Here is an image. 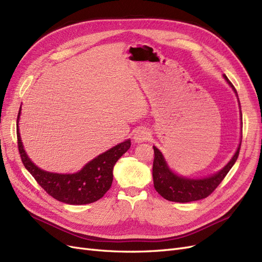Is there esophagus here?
Masks as SVG:
<instances>
[{"instance_id": "esophagus-1", "label": "esophagus", "mask_w": 262, "mask_h": 262, "mask_svg": "<svg viewBox=\"0 0 262 262\" xmlns=\"http://www.w3.org/2000/svg\"><path fill=\"white\" fill-rule=\"evenodd\" d=\"M150 137V133L146 128H139L134 133V140L135 142L140 143L145 140H148Z\"/></svg>"}]
</instances>
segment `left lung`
<instances>
[{"label": "left lung", "mask_w": 262, "mask_h": 262, "mask_svg": "<svg viewBox=\"0 0 262 262\" xmlns=\"http://www.w3.org/2000/svg\"><path fill=\"white\" fill-rule=\"evenodd\" d=\"M225 81L229 83L230 87L235 92L236 97L238 100V105L241 108V103L237 91L232 85V82L229 80L225 75H223ZM241 120H242V110H241ZM241 143L236 149L234 156L227 162L224 167L220 171L209 175L201 179H190V177H185L183 175L176 174L172 168L168 166L163 157L162 152L157 147L154 146L155 150V160H154V167H152V176H154V184L156 190L168 201L174 202H190L204 199L208 197L220 184L226 174L230 172L232 166L235 164L236 160L239 155Z\"/></svg>", "instance_id": "obj_1"}]
</instances>
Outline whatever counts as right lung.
I'll list each match as a JSON object with an SVG mask.
<instances>
[{
  "label": "right lung",
  "mask_w": 262,
  "mask_h": 262,
  "mask_svg": "<svg viewBox=\"0 0 262 262\" xmlns=\"http://www.w3.org/2000/svg\"><path fill=\"white\" fill-rule=\"evenodd\" d=\"M21 105L17 116V140L21 161L40 186L54 199L69 205H87L102 198L113 182V167L130 148V139L119 143L92 159L76 173L62 174L42 170L33 163L24 149L19 134Z\"/></svg>",
  "instance_id": "add662e5"
}]
</instances>
